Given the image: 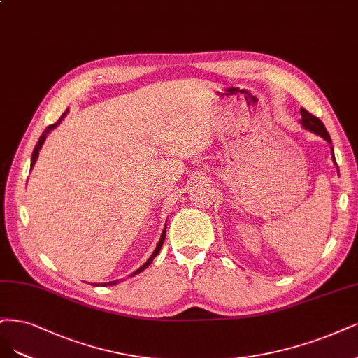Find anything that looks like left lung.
I'll return each instance as SVG.
<instances>
[{"label":"left lung","instance_id":"1","mask_svg":"<svg viewBox=\"0 0 358 358\" xmlns=\"http://www.w3.org/2000/svg\"><path fill=\"white\" fill-rule=\"evenodd\" d=\"M301 117H302L301 118V124L306 130H310V131H313L315 134H320V136H322L323 139H326L329 143H331V139H330L329 133H327V130H326L322 120H320L315 115H313L311 113H308L305 108H301ZM331 152H334V148H331ZM331 157H334V162H335V155L331 154ZM335 164H336V162H335Z\"/></svg>","mask_w":358,"mask_h":358}]
</instances>
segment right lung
<instances>
[{
	"mask_svg": "<svg viewBox=\"0 0 358 358\" xmlns=\"http://www.w3.org/2000/svg\"><path fill=\"white\" fill-rule=\"evenodd\" d=\"M66 113H68V110H66ZM66 113L64 114V115H62L56 122H55V124H50V126H48L44 131H43V134H41V138L38 139V142H36V145H35V150H34V152H32V158H31V167H34V164H35V162H36V158H38V152H40V150H41V146H43V143H44V141H45V138H47V134L48 133H50V130H53L56 126H59L60 124V121L62 120H64V117L66 115ZM164 238H166V228H164V231H163V234H162V238H159V241H158V244H157V248H155V250H154V253L151 255V257L150 259H148V261L138 269V271H134V273L131 274V277L133 275H136V274H139V273H142V271L145 269V268H148V266H150L151 265V262H152V259L159 253V250H162V245H163V243H164ZM117 282H118V280H115V281H110V282H108V285H110V286H115L117 285ZM103 286H106V282H105V285Z\"/></svg>",
	"mask_w": 358,
	"mask_h": 358,
	"instance_id": "1",
	"label": "right lung"
}]
</instances>
